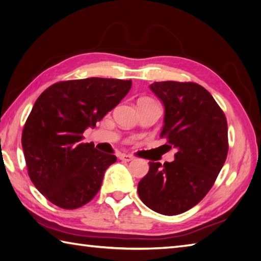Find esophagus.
Listing matches in <instances>:
<instances>
[{
	"label": "esophagus",
	"mask_w": 261,
	"mask_h": 261,
	"mask_svg": "<svg viewBox=\"0 0 261 261\" xmlns=\"http://www.w3.org/2000/svg\"><path fill=\"white\" fill-rule=\"evenodd\" d=\"M119 158H120L121 161H123V162H130V161L134 160V156L127 155V154H121V155L119 156Z\"/></svg>",
	"instance_id": "esophagus-1"
}]
</instances>
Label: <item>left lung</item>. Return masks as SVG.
Wrapping results in <instances>:
<instances>
[{
    "mask_svg": "<svg viewBox=\"0 0 261 261\" xmlns=\"http://www.w3.org/2000/svg\"><path fill=\"white\" fill-rule=\"evenodd\" d=\"M149 88L164 106L160 137L166 138L177 151L171 163L149 162L138 195L151 211L178 215L207 195L225 163L226 117L214 97L198 84L162 81Z\"/></svg>",
    "mask_w": 261,
    "mask_h": 261,
    "instance_id": "1",
    "label": "left lung"
}]
</instances>
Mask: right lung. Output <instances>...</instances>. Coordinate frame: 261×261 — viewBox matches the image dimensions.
<instances>
[{"instance_id":"right-lung-1","label":"right lung","mask_w":261,"mask_h":261,"mask_svg":"<svg viewBox=\"0 0 261 261\" xmlns=\"http://www.w3.org/2000/svg\"><path fill=\"white\" fill-rule=\"evenodd\" d=\"M131 80L87 78L48 87L33 106L21 144L28 174L37 190L64 209L86 205L98 192L116 157L84 144L83 134L114 109Z\"/></svg>"}]
</instances>
